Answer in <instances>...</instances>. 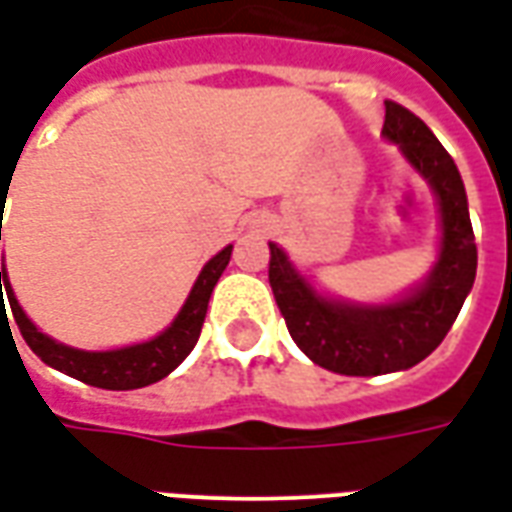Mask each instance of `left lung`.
Wrapping results in <instances>:
<instances>
[{
    "mask_svg": "<svg viewBox=\"0 0 512 512\" xmlns=\"http://www.w3.org/2000/svg\"><path fill=\"white\" fill-rule=\"evenodd\" d=\"M384 139L400 147L439 205V255L428 277L400 299L362 304L326 296L271 241L268 282L293 343L340 376H384L419 365L447 337L477 274L469 202L461 172L417 115L386 101Z\"/></svg>",
    "mask_w": 512,
    "mask_h": 512,
    "instance_id": "1",
    "label": "left lung"
}]
</instances>
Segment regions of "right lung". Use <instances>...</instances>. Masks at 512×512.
<instances>
[{"label": "right lung", "instance_id": "right-lung-1", "mask_svg": "<svg viewBox=\"0 0 512 512\" xmlns=\"http://www.w3.org/2000/svg\"><path fill=\"white\" fill-rule=\"evenodd\" d=\"M230 255H233V244L224 246L219 255H213L202 266L200 277L191 285L189 296H186L183 307L175 315V321L169 323L164 332L156 334L153 340H145V343L112 348V351H82V348L57 343V340H51L49 334L40 332L38 326L27 318V312L21 310L16 293L10 288L5 266L0 271V301L2 285H5L7 301H10L13 318H16L18 329H21V337L40 356V362H46V365L60 370L65 376L79 378L84 384L98 386V389H139V386L156 384L161 378H167L191 354V348L197 345V337L202 332V321H205V312H208L211 293L227 263H230Z\"/></svg>", "mask_w": 512, "mask_h": 512}]
</instances>
